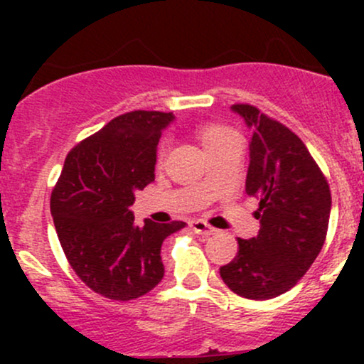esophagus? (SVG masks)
I'll return each instance as SVG.
<instances>
[{
    "mask_svg": "<svg viewBox=\"0 0 364 364\" xmlns=\"http://www.w3.org/2000/svg\"><path fill=\"white\" fill-rule=\"evenodd\" d=\"M190 227L193 229V232L200 234V236H204V237L216 234V229H213L211 225H208V223L203 222V220H196V222H192V225Z\"/></svg>",
    "mask_w": 364,
    "mask_h": 364,
    "instance_id": "34e87169",
    "label": "esophagus"
}]
</instances>
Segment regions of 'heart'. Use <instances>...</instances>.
I'll use <instances>...</instances> for the list:
<instances>
[{
  "mask_svg": "<svg viewBox=\"0 0 364 364\" xmlns=\"http://www.w3.org/2000/svg\"><path fill=\"white\" fill-rule=\"evenodd\" d=\"M199 139L203 142L205 149L215 148V146L223 144L227 141H232L237 139L236 132L232 128L225 127V124L220 123H204L199 127Z\"/></svg>",
  "mask_w": 364,
  "mask_h": 364,
  "instance_id": "obj_1",
  "label": "heart"
}]
</instances>
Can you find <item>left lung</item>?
I'll use <instances>...</instances> for the list:
<instances>
[{
  "mask_svg": "<svg viewBox=\"0 0 364 364\" xmlns=\"http://www.w3.org/2000/svg\"><path fill=\"white\" fill-rule=\"evenodd\" d=\"M253 135L247 193L259 199L260 230L237 237L232 262L220 267L227 287L247 299H271L299 282L324 247L331 192L294 132L248 104L232 105Z\"/></svg>",
  "mask_w": 364,
  "mask_h": 364,
  "instance_id": "8db88e82",
  "label": "left lung"
}]
</instances>
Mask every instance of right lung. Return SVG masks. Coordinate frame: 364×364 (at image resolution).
Listing matches in <instances>:
<instances>
[{
	"label": "right lung",
	"mask_w": 364,
	"mask_h": 364,
	"mask_svg": "<svg viewBox=\"0 0 364 364\" xmlns=\"http://www.w3.org/2000/svg\"><path fill=\"white\" fill-rule=\"evenodd\" d=\"M172 112L132 111L72 148L50 196L61 248L97 294L130 301L164 278L160 250L185 222L134 223L135 192L155 181L156 146Z\"/></svg>",
	"instance_id": "right-lung-1"
}]
</instances>
